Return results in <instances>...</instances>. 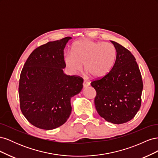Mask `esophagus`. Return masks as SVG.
I'll return each instance as SVG.
<instances>
[{
	"label": "esophagus",
	"mask_w": 158,
	"mask_h": 158,
	"mask_svg": "<svg viewBox=\"0 0 158 158\" xmlns=\"http://www.w3.org/2000/svg\"><path fill=\"white\" fill-rule=\"evenodd\" d=\"M89 85H90V83L89 82H88V81H85V80L84 81V82H83L84 88H87V87L89 86Z\"/></svg>",
	"instance_id": "34e87169"
}]
</instances>
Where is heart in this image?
Wrapping results in <instances>:
<instances>
[{
	"label": "heart",
	"mask_w": 158,
	"mask_h": 158,
	"mask_svg": "<svg viewBox=\"0 0 158 158\" xmlns=\"http://www.w3.org/2000/svg\"><path fill=\"white\" fill-rule=\"evenodd\" d=\"M117 58V50L109 43L84 40L74 43L72 53L64 56L66 67L72 73L85 70L95 78H101L111 70Z\"/></svg>",
	"instance_id": "b5f03b06"
}]
</instances>
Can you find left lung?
<instances>
[{
  "label": "left lung",
  "instance_id": "obj_1",
  "mask_svg": "<svg viewBox=\"0 0 158 158\" xmlns=\"http://www.w3.org/2000/svg\"><path fill=\"white\" fill-rule=\"evenodd\" d=\"M117 58L111 71L91 83L96 91L94 99L98 114L113 124H123L135 117L141 106L143 82L136 59L118 43L111 41Z\"/></svg>",
  "mask_w": 158,
  "mask_h": 158
}]
</instances>
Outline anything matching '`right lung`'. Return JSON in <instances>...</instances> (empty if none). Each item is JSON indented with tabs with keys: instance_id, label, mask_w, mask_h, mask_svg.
<instances>
[{
	"instance_id": "right-lung-1",
	"label": "right lung",
	"mask_w": 158,
	"mask_h": 158,
	"mask_svg": "<svg viewBox=\"0 0 158 158\" xmlns=\"http://www.w3.org/2000/svg\"><path fill=\"white\" fill-rule=\"evenodd\" d=\"M66 37L37 47L22 70L19 97L22 113L32 125L44 130L59 127L72 111L70 99L83 88L80 76L64 73Z\"/></svg>"
}]
</instances>
